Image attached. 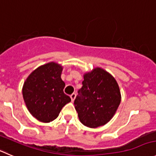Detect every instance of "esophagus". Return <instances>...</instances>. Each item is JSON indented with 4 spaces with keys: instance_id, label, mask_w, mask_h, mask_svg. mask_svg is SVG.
I'll use <instances>...</instances> for the list:
<instances>
[{
    "instance_id": "1",
    "label": "esophagus",
    "mask_w": 156,
    "mask_h": 156,
    "mask_svg": "<svg viewBox=\"0 0 156 156\" xmlns=\"http://www.w3.org/2000/svg\"><path fill=\"white\" fill-rule=\"evenodd\" d=\"M70 98H71V100L73 102L74 99H75V98H76V93H73V94H71L70 95Z\"/></svg>"
}]
</instances>
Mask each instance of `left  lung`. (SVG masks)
I'll list each match as a JSON object with an SVG mask.
<instances>
[{
  "mask_svg": "<svg viewBox=\"0 0 156 156\" xmlns=\"http://www.w3.org/2000/svg\"><path fill=\"white\" fill-rule=\"evenodd\" d=\"M83 87L74 106L80 121L89 128L106 124L113 117L121 102V93L115 79L101 67L83 74Z\"/></svg>",
  "mask_w": 156,
  "mask_h": 156,
  "instance_id": "left-lung-1",
  "label": "left lung"
}]
</instances>
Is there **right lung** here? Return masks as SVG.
<instances>
[{
	"label": "right lung",
	"mask_w": 156,
	"mask_h": 156,
	"mask_svg": "<svg viewBox=\"0 0 156 156\" xmlns=\"http://www.w3.org/2000/svg\"><path fill=\"white\" fill-rule=\"evenodd\" d=\"M63 66L56 62L41 65L24 81L22 93L30 113L42 122L57 119L62 108L71 101L63 93Z\"/></svg>",
	"instance_id": "right-lung-1"
}]
</instances>
